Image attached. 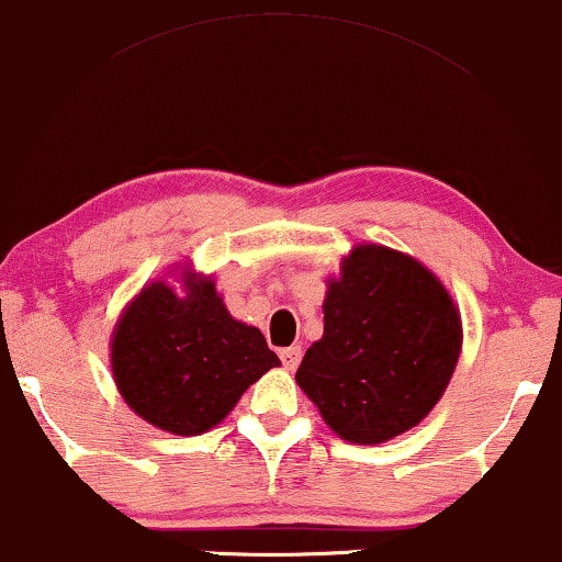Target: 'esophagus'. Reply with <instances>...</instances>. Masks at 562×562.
I'll list each match as a JSON object with an SVG mask.
<instances>
[{
  "instance_id": "obj_1",
  "label": "esophagus",
  "mask_w": 562,
  "mask_h": 562,
  "mask_svg": "<svg viewBox=\"0 0 562 562\" xmlns=\"http://www.w3.org/2000/svg\"><path fill=\"white\" fill-rule=\"evenodd\" d=\"M301 355H303V350H301V347H297V345L285 347V350H280L282 366H285L288 371H295L297 363H301Z\"/></svg>"
}]
</instances>
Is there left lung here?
<instances>
[{
  "label": "left lung",
  "mask_w": 562,
  "mask_h": 562,
  "mask_svg": "<svg viewBox=\"0 0 562 562\" xmlns=\"http://www.w3.org/2000/svg\"><path fill=\"white\" fill-rule=\"evenodd\" d=\"M461 352L449 290L420 261L360 244L324 297V337L305 350L297 386L352 443H383L436 407Z\"/></svg>",
  "instance_id": "8db88e82"
}]
</instances>
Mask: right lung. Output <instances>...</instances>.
I'll list each match as a JSON object with an SVG mask.
<instances>
[{"mask_svg": "<svg viewBox=\"0 0 562 562\" xmlns=\"http://www.w3.org/2000/svg\"><path fill=\"white\" fill-rule=\"evenodd\" d=\"M187 293L153 282L126 305L111 339L124 402L173 436H199L236 407L280 358L257 326L236 322L210 277L183 272Z\"/></svg>", "mask_w": 562, "mask_h": 562, "instance_id": "add662e5", "label": "right lung"}]
</instances>
